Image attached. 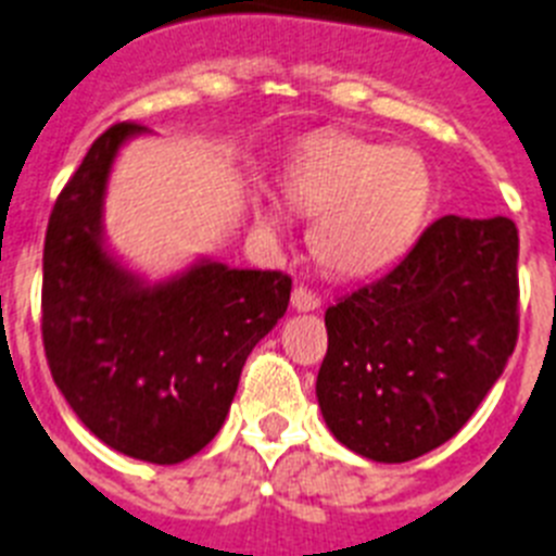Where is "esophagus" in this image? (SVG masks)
<instances>
[{
  "instance_id": "1",
  "label": "esophagus",
  "mask_w": 556,
  "mask_h": 556,
  "mask_svg": "<svg viewBox=\"0 0 556 556\" xmlns=\"http://www.w3.org/2000/svg\"><path fill=\"white\" fill-rule=\"evenodd\" d=\"M292 308L294 312H314V308H320V298L306 287H298L292 292Z\"/></svg>"
}]
</instances>
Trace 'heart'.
<instances>
[{
	"label": "heart",
	"instance_id": "obj_1",
	"mask_svg": "<svg viewBox=\"0 0 556 556\" xmlns=\"http://www.w3.org/2000/svg\"><path fill=\"white\" fill-rule=\"evenodd\" d=\"M283 194L314 217V258L342 278H367L412 248L434 205V175L420 152L356 136L308 141L283 169ZM258 219L273 225L269 208Z\"/></svg>",
	"mask_w": 556,
	"mask_h": 556
}]
</instances>
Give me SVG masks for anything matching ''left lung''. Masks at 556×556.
<instances>
[{"mask_svg":"<svg viewBox=\"0 0 556 556\" xmlns=\"http://www.w3.org/2000/svg\"><path fill=\"white\" fill-rule=\"evenodd\" d=\"M317 401L331 434L372 462L429 454L468 424L518 339V228L437 219L384 278L326 312Z\"/></svg>","mask_w":556,"mask_h":556,"instance_id":"obj_1","label":"left lung"}]
</instances>
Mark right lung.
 <instances>
[{"mask_svg":"<svg viewBox=\"0 0 556 556\" xmlns=\"http://www.w3.org/2000/svg\"><path fill=\"white\" fill-rule=\"evenodd\" d=\"M113 125L61 191L43 242L41 331L66 404L102 443L178 465L217 437L253 351L289 306L292 278L200 255L150 281L113 255L105 194L122 147Z\"/></svg>","mask_w":556,"mask_h":556,"instance_id":"add662e5","label":"right lung"}]
</instances>
